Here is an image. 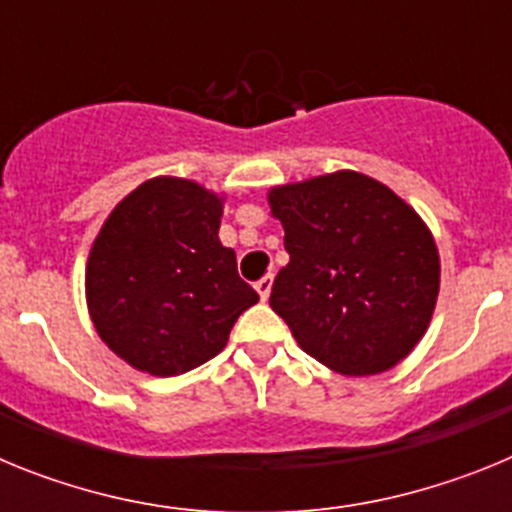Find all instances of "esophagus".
Here are the masks:
<instances>
[{
    "label": "esophagus",
    "instance_id": "esophagus-1",
    "mask_svg": "<svg viewBox=\"0 0 512 512\" xmlns=\"http://www.w3.org/2000/svg\"><path fill=\"white\" fill-rule=\"evenodd\" d=\"M271 284H274V277H271V274H266L264 279H259V282H256V292H259V297L261 300H269V295H271Z\"/></svg>",
    "mask_w": 512,
    "mask_h": 512
}]
</instances>
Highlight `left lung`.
<instances>
[{
    "mask_svg": "<svg viewBox=\"0 0 512 512\" xmlns=\"http://www.w3.org/2000/svg\"><path fill=\"white\" fill-rule=\"evenodd\" d=\"M289 264L269 305L343 377L390 372L425 336L441 287L431 228L387 184L341 169L266 192Z\"/></svg>",
    "mask_w": 512,
    "mask_h": 512,
    "instance_id": "1",
    "label": "left lung"
}]
</instances>
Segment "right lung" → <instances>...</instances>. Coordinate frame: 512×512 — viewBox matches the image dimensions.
Listing matches in <instances>:
<instances>
[{
  "instance_id": "obj_1",
  "label": "right lung",
  "mask_w": 512,
  "mask_h": 512,
  "mask_svg": "<svg viewBox=\"0 0 512 512\" xmlns=\"http://www.w3.org/2000/svg\"><path fill=\"white\" fill-rule=\"evenodd\" d=\"M225 192L153 176L125 194L89 248L84 292L112 354L151 377H176L225 348L259 295L220 243Z\"/></svg>"
}]
</instances>
